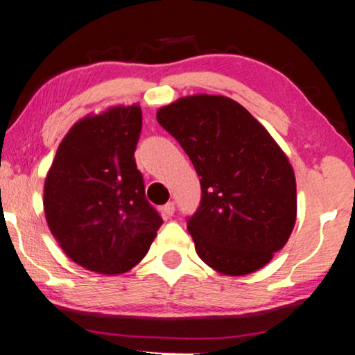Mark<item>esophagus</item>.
<instances>
[{
	"mask_svg": "<svg viewBox=\"0 0 355 355\" xmlns=\"http://www.w3.org/2000/svg\"><path fill=\"white\" fill-rule=\"evenodd\" d=\"M162 212H164V216L171 217L173 214H174V202H173V201L166 202V205H165L164 207H162Z\"/></svg>",
	"mask_w": 355,
	"mask_h": 355,
	"instance_id": "1",
	"label": "esophagus"
}]
</instances>
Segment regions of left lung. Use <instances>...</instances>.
Listing matches in <instances>:
<instances>
[{"instance_id":"8db88e82","label":"left lung","mask_w":355,"mask_h":355,"mask_svg":"<svg viewBox=\"0 0 355 355\" xmlns=\"http://www.w3.org/2000/svg\"><path fill=\"white\" fill-rule=\"evenodd\" d=\"M157 121L198 173L201 202L189 218L198 257L225 275L261 269L291 236L295 176L286 154L241 103L225 96L181 97Z\"/></svg>"}]
</instances>
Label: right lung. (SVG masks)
Wrapping results in <instances>:
<instances>
[{"mask_svg":"<svg viewBox=\"0 0 355 355\" xmlns=\"http://www.w3.org/2000/svg\"><path fill=\"white\" fill-rule=\"evenodd\" d=\"M139 105H118L72 125L44 185L49 228L73 263L103 275L130 270L164 223L149 205L135 149Z\"/></svg>","mask_w":355,"mask_h":355,"instance_id":"add662e5","label":"right lung"}]
</instances>
